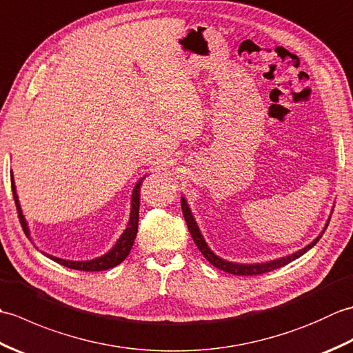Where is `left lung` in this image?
Wrapping results in <instances>:
<instances>
[{
  "label": "left lung",
  "instance_id": "left-lung-1",
  "mask_svg": "<svg viewBox=\"0 0 353 353\" xmlns=\"http://www.w3.org/2000/svg\"><path fill=\"white\" fill-rule=\"evenodd\" d=\"M181 206H182V212H183V216H185V221H186V224H188L190 234H191V236L194 239V243H196L197 249L201 252V254H203V256L209 262H211L214 267L220 268V270H223V272H226V273L236 274V276H253V274H262V273H267V272H273V270L281 268L283 265L290 264L291 261L301 258L302 254H305L306 252H308L310 249H312V247L317 244V241L321 238V235L325 234V230H326L327 224H329V220H331V215H329V219H327V221L325 224V228H323V230L320 232L319 236L314 238V241H311L308 245H305L303 249H301V250H297V252L291 253V254H287V256L273 259V261L256 262V264H241V262L226 261V259L220 258L219 254H215L211 250V247H209L208 243L205 241L203 235H201V232H200V229L197 226V221H196V219H194V215H192L191 209L188 206V201H186V199L183 196L181 199ZM332 211H334V208H332Z\"/></svg>",
  "mask_w": 353,
  "mask_h": 353
}]
</instances>
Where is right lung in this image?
<instances>
[{"label":"right lung","mask_w":353,"mask_h":353,"mask_svg":"<svg viewBox=\"0 0 353 353\" xmlns=\"http://www.w3.org/2000/svg\"><path fill=\"white\" fill-rule=\"evenodd\" d=\"M144 177H141L139 181L134 185V188L132 191V200H130V219L129 223H127V228L124 229V232L117 239V243L114 244V247L109 252H106L104 254L99 258H94V259H89V261H70V259H62V258H57V256H52V254L48 253H43L47 254L50 259H52L57 264H61L63 267H68L72 270H83V272H103V270H109L112 267H115L118 264H121V262L127 258V254L130 253L133 243H134V238H137L138 234V220H139V191H141V183L144 181ZM10 181H12V192H13V199H14V203H17V209H18V214H19V220H21V226L24 229L26 235L30 238V229H28V224L24 214H22V209L19 205V199H18V194H17V186H14V179H13V172H10Z\"/></svg>","instance_id":"right-lung-1"}]
</instances>
